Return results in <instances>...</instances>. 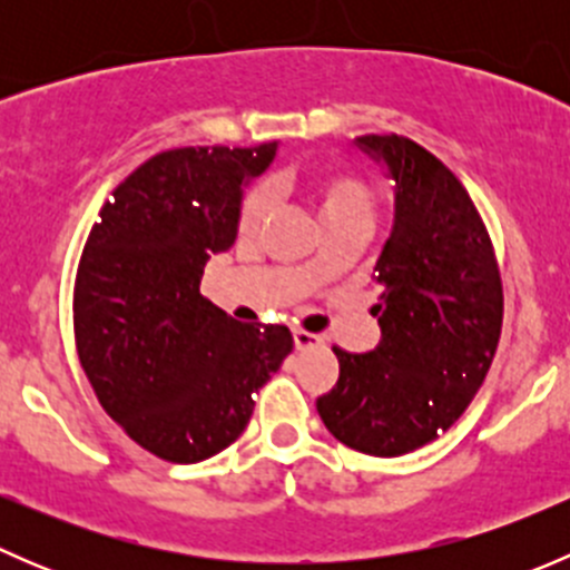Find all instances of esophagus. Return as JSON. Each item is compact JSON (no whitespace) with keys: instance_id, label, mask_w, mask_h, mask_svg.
I'll return each instance as SVG.
<instances>
[{"instance_id":"1","label":"esophagus","mask_w":570,"mask_h":570,"mask_svg":"<svg viewBox=\"0 0 570 570\" xmlns=\"http://www.w3.org/2000/svg\"><path fill=\"white\" fill-rule=\"evenodd\" d=\"M292 338H295L297 350H308V347H317L320 344V336H314V333H306V331H295L292 333Z\"/></svg>"}]
</instances>
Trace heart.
<instances>
[{
    "mask_svg": "<svg viewBox=\"0 0 570 570\" xmlns=\"http://www.w3.org/2000/svg\"><path fill=\"white\" fill-rule=\"evenodd\" d=\"M292 187L312 204L314 215L320 217L325 232H336V228H361L366 232L375 217L377 195L375 187L350 168H320L312 174H303L289 178ZM269 215V187H250L239 200L237 212V232L243 239L256 237L262 232L264 220ZM320 264L308 262L301 269L306 281L317 278Z\"/></svg>",
    "mask_w": 570,
    "mask_h": 570,
    "instance_id": "1",
    "label": "heart"
}]
</instances>
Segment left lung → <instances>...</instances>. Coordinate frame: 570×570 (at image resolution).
I'll use <instances>...</instances> for the list:
<instances>
[{
    "label": "left lung",
    "instance_id": "obj_1",
    "mask_svg": "<svg viewBox=\"0 0 570 570\" xmlns=\"http://www.w3.org/2000/svg\"><path fill=\"white\" fill-rule=\"evenodd\" d=\"M394 178V226L375 264L381 344L333 347L336 386L317 400L333 439L396 458L461 419L502 333V278L480 212L458 176L400 135L355 137Z\"/></svg>",
    "mask_w": 570,
    "mask_h": 570
}]
</instances>
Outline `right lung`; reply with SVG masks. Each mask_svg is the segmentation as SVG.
Listing matches in <instances>:
<instances>
[{
    "mask_svg": "<svg viewBox=\"0 0 570 570\" xmlns=\"http://www.w3.org/2000/svg\"><path fill=\"white\" fill-rule=\"evenodd\" d=\"M278 142L174 148L112 189L73 286L79 364L131 441L198 463L243 435L253 394L295 342L286 325H245L200 295L212 253L237 239L245 181Z\"/></svg>",
    "mask_w": 570,
    "mask_h": 570,
    "instance_id": "1",
    "label": "right lung"
}]
</instances>
